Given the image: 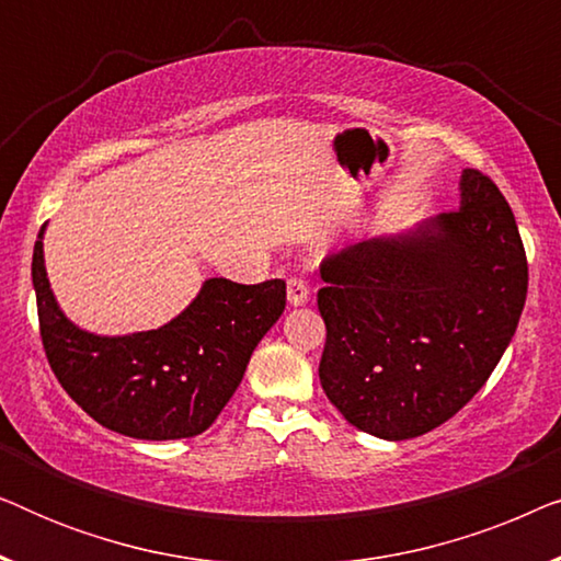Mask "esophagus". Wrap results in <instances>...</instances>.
<instances>
[{"label":"esophagus","mask_w":561,"mask_h":561,"mask_svg":"<svg viewBox=\"0 0 561 561\" xmlns=\"http://www.w3.org/2000/svg\"><path fill=\"white\" fill-rule=\"evenodd\" d=\"M309 283H306L304 278H288V304L290 306H304L306 301H309Z\"/></svg>","instance_id":"obj_1"}]
</instances>
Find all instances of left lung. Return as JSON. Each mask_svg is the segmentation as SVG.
Here are the masks:
<instances>
[{"mask_svg": "<svg viewBox=\"0 0 561 561\" xmlns=\"http://www.w3.org/2000/svg\"><path fill=\"white\" fill-rule=\"evenodd\" d=\"M459 188V209L319 265L321 388L380 439H413L470 403L524 311L528 263L508 202L474 168Z\"/></svg>", "mask_w": 561, "mask_h": 561, "instance_id": "obj_1", "label": "left lung"}]
</instances>
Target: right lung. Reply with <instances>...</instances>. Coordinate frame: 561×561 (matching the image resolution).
<instances>
[{
    "label": "right lung",
    "mask_w": 561,
    "mask_h": 561,
    "mask_svg": "<svg viewBox=\"0 0 561 561\" xmlns=\"http://www.w3.org/2000/svg\"><path fill=\"white\" fill-rule=\"evenodd\" d=\"M33 286L45 357L66 393L102 426L150 442L206 432L240 386L252 350L286 309V280L242 286L209 278L165 327L89 334L53 298L43 229L33 250Z\"/></svg>",
    "instance_id": "add662e5"
}]
</instances>
